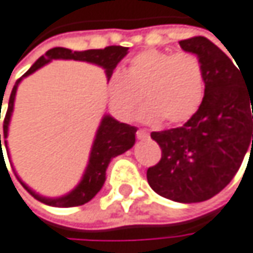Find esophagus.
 <instances>
[{
  "label": "esophagus",
  "mask_w": 253,
  "mask_h": 253,
  "mask_svg": "<svg viewBox=\"0 0 253 253\" xmlns=\"http://www.w3.org/2000/svg\"><path fill=\"white\" fill-rule=\"evenodd\" d=\"M150 136V133L147 132V130H144V129H139L138 132H136V138L138 139H145V138H148Z\"/></svg>",
  "instance_id": "34e87169"
}]
</instances>
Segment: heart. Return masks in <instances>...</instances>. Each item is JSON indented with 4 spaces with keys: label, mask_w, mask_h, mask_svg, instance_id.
Returning a JSON list of instances; mask_svg holds the SVG:
<instances>
[{
    "label": "heart",
    "mask_w": 253,
    "mask_h": 253,
    "mask_svg": "<svg viewBox=\"0 0 253 253\" xmlns=\"http://www.w3.org/2000/svg\"><path fill=\"white\" fill-rule=\"evenodd\" d=\"M206 91L203 63L190 52L142 50L129 61L123 73L115 72L108 81L112 112L129 120L144 100L139 118L144 123L164 121L175 126L190 120L201 106Z\"/></svg>",
    "instance_id": "b5f03b06"
}]
</instances>
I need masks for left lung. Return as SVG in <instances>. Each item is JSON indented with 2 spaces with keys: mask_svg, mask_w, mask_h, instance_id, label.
I'll use <instances>...</instances> for the list:
<instances>
[{
  "mask_svg": "<svg viewBox=\"0 0 253 253\" xmlns=\"http://www.w3.org/2000/svg\"><path fill=\"white\" fill-rule=\"evenodd\" d=\"M180 46L203 63L204 99L181 127L151 132L162 157L147 169V180L168 200L201 203L234 178L248 150L252 154L253 81L251 76L248 82L237 63L206 37L181 40Z\"/></svg>",
  "mask_w": 253,
  "mask_h": 253,
  "instance_id": "1",
  "label": "left lung"
}]
</instances>
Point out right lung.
Masks as SVG:
<instances>
[{"mask_svg": "<svg viewBox=\"0 0 253 253\" xmlns=\"http://www.w3.org/2000/svg\"><path fill=\"white\" fill-rule=\"evenodd\" d=\"M127 50H129V47H124V46H106L103 49H88V50H82V52H72L70 49H66V47H53V49H49L43 57H40L24 76L31 75L33 72H36L37 69H40L42 66H44L50 60L64 58V60L88 61V63H94L97 66H102L106 70V76L109 78L112 75L114 69L117 67V64L126 57ZM22 78H19V79L16 81V84H14V86L11 89V93H10L8 106H7V112H5V117H4V123H2L4 138H7L8 121H10L11 111H13L16 89H17V85H19ZM136 130L138 129L135 127V126L126 124V123H120V121L114 120L112 117L106 115L102 120L100 127L97 130V135H96V139H94V144H93V148H91V154H89L88 167L85 169L82 181L78 184V187L75 190H72L69 195H66L63 198H57V200H49V198H43L40 195H36L24 183H22V186L36 198L37 201H40L43 204H47V206H52V207H76V206H84L85 203L91 201L93 198L96 196V193L102 189V186L105 183V178H106V168L109 165L111 159L118 156V154H123L124 151H127L129 148L133 147ZM0 151H2V148H1V135ZM1 160H2V154H1Z\"/></svg>", "mask_w": 253, "mask_h": 253, "instance_id": "obj_1", "label": "right lung"}]
</instances>
